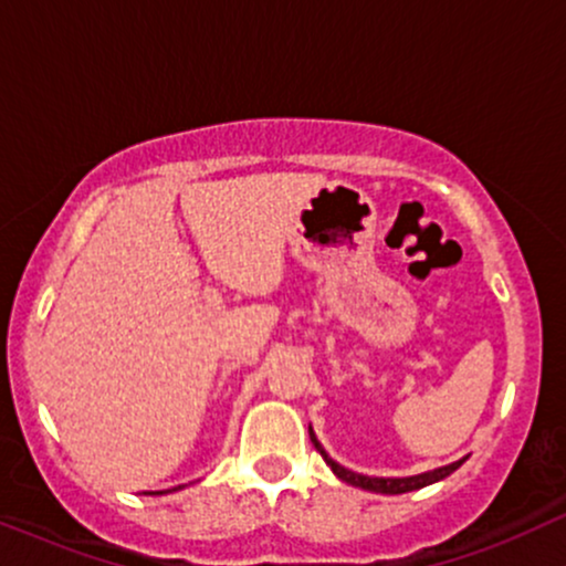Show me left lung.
<instances>
[{
	"label": "left lung",
	"mask_w": 566,
	"mask_h": 566,
	"mask_svg": "<svg viewBox=\"0 0 566 566\" xmlns=\"http://www.w3.org/2000/svg\"><path fill=\"white\" fill-rule=\"evenodd\" d=\"M308 437L314 441L316 452L322 454L324 463L333 469V473L340 482H346L350 486H359V490H367V492H378V495H405V492H412V490H423L428 484H437L441 479L450 476L452 471H458L460 465L465 463V458L454 460L450 465H441V469H433V471H426V473H415V476H401V479H386V476H365V473H356V471H348L343 469L340 463H335L333 458H329L327 450L319 444V439H316L314 428L308 426Z\"/></svg>",
	"instance_id": "left-lung-1"
}]
</instances>
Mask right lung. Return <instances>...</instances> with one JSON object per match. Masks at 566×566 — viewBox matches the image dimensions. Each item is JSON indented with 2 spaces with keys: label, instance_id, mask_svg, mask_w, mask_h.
<instances>
[{
  "label": "right lung",
  "instance_id": "right-lung-1",
  "mask_svg": "<svg viewBox=\"0 0 566 566\" xmlns=\"http://www.w3.org/2000/svg\"><path fill=\"white\" fill-rule=\"evenodd\" d=\"M175 490H180V486H175ZM170 492V490H167ZM146 495H165V492H146Z\"/></svg>",
  "mask_w": 566,
  "mask_h": 566
}]
</instances>
